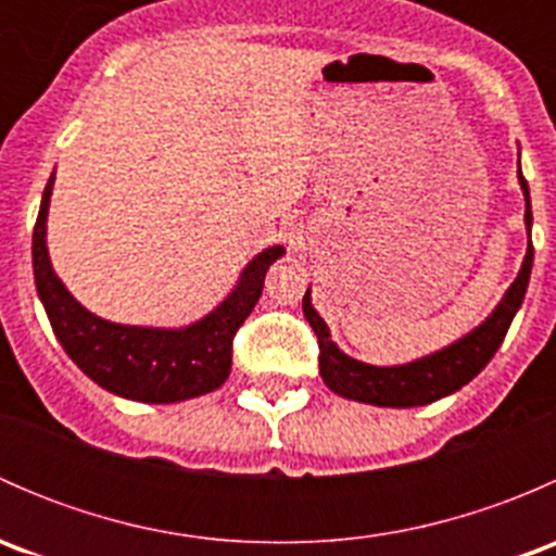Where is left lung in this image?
Listing matches in <instances>:
<instances>
[{
  "mask_svg": "<svg viewBox=\"0 0 556 556\" xmlns=\"http://www.w3.org/2000/svg\"><path fill=\"white\" fill-rule=\"evenodd\" d=\"M517 177L521 195H525L527 228V252L517 279L506 290L501 304L490 312V317H484V323L468 330L463 339L446 344L444 350H435L412 363H401V366H371V363L355 361L346 352H341L339 344L330 339V328L312 306V290H306L304 317L309 319L312 330L319 339V377H323V382L328 384L330 392L346 397V401L371 403V406H428V403L441 401V397L452 395L459 387L468 384L492 361L497 346L506 339L508 325L517 317L521 301H525L532 271L530 188H527V179L521 177V169Z\"/></svg>",
  "mask_w": 556,
  "mask_h": 556,
  "instance_id": "left-lung-1",
  "label": "left lung"
}]
</instances>
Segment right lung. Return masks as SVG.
<instances>
[{"instance_id": "add662e5", "label": "right lung", "mask_w": 556, "mask_h": 556, "mask_svg": "<svg viewBox=\"0 0 556 556\" xmlns=\"http://www.w3.org/2000/svg\"><path fill=\"white\" fill-rule=\"evenodd\" d=\"M55 172L39 204L31 263L37 295L55 339L75 366L112 395L139 403H179L223 387L231 374V344L239 325L255 309L268 266L285 255L282 244L257 252L231 293L210 314L182 328L123 325L88 312L66 290L48 255V210Z\"/></svg>"}]
</instances>
